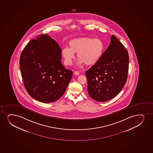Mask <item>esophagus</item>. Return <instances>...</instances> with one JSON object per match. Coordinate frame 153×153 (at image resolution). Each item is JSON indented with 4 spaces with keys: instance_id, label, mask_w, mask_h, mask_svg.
Returning <instances> with one entry per match:
<instances>
[{
    "instance_id": "esophagus-1",
    "label": "esophagus",
    "mask_w": 153,
    "mask_h": 153,
    "mask_svg": "<svg viewBox=\"0 0 153 153\" xmlns=\"http://www.w3.org/2000/svg\"><path fill=\"white\" fill-rule=\"evenodd\" d=\"M74 74H75L76 75H79V74H80V73L78 71H75Z\"/></svg>"
}]
</instances>
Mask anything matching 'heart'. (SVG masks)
Instances as JSON below:
<instances>
[{
    "label": "heart",
    "mask_w": 153,
    "mask_h": 153,
    "mask_svg": "<svg viewBox=\"0 0 153 153\" xmlns=\"http://www.w3.org/2000/svg\"><path fill=\"white\" fill-rule=\"evenodd\" d=\"M69 47H64L62 49V56L64 63L71 65L75 59V53L79 59L78 64L85 63L88 66L93 65L98 62L104 51L103 42L98 38H78L69 42Z\"/></svg>",
    "instance_id": "1"
}]
</instances>
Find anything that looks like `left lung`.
Segmentation results:
<instances>
[{"label":"left lung","instance_id":"obj_1","mask_svg":"<svg viewBox=\"0 0 153 153\" xmlns=\"http://www.w3.org/2000/svg\"><path fill=\"white\" fill-rule=\"evenodd\" d=\"M128 68V51L112 35L109 46L100 60L85 72L91 97L102 102L114 98L126 82Z\"/></svg>","mask_w":153,"mask_h":153}]
</instances>
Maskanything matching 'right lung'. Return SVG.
<instances>
[{
    "mask_svg": "<svg viewBox=\"0 0 153 153\" xmlns=\"http://www.w3.org/2000/svg\"><path fill=\"white\" fill-rule=\"evenodd\" d=\"M61 49L46 34L32 39L21 53L19 67L24 85L32 97L44 103L58 100L66 90L73 72L61 61Z\"/></svg>",
    "mask_w": 153,
    "mask_h": 153,
    "instance_id": "right-lung-1",
    "label": "right lung"
}]
</instances>
